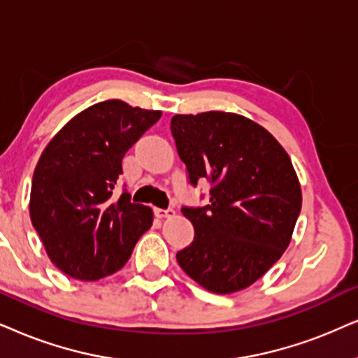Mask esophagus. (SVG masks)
Instances as JSON below:
<instances>
[{
    "label": "esophagus",
    "instance_id": "34e87169",
    "mask_svg": "<svg viewBox=\"0 0 358 358\" xmlns=\"http://www.w3.org/2000/svg\"><path fill=\"white\" fill-rule=\"evenodd\" d=\"M155 215L158 218H170V216H175L173 208H166V210H162V208H155Z\"/></svg>",
    "mask_w": 358,
    "mask_h": 358
}]
</instances>
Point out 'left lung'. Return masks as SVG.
I'll return each mask as SVG.
<instances>
[{
	"mask_svg": "<svg viewBox=\"0 0 358 358\" xmlns=\"http://www.w3.org/2000/svg\"><path fill=\"white\" fill-rule=\"evenodd\" d=\"M170 130L189 185H211L206 206L182 208L194 238L176 261L208 291L246 289L282 256L299 218L291 158L268 130L229 112L175 115Z\"/></svg>",
	"mask_w": 358,
	"mask_h": 358,
	"instance_id": "obj_1",
	"label": "left lung"
}]
</instances>
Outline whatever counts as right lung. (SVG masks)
I'll list each match as a JSON object with an SVG mask.
<instances>
[{"instance_id":"1","label":"right lung","mask_w":358,"mask_h":358,"mask_svg":"<svg viewBox=\"0 0 358 358\" xmlns=\"http://www.w3.org/2000/svg\"><path fill=\"white\" fill-rule=\"evenodd\" d=\"M162 117L122 101H106L71 119L44 148L31 185L29 215L49 259L79 280L124 268L152 226L148 206L114 196L122 158Z\"/></svg>"}]
</instances>
